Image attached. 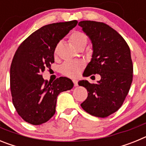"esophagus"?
Listing matches in <instances>:
<instances>
[{"label": "esophagus", "instance_id": "1", "mask_svg": "<svg viewBox=\"0 0 146 146\" xmlns=\"http://www.w3.org/2000/svg\"><path fill=\"white\" fill-rule=\"evenodd\" d=\"M73 83H74V86H78V81L77 80H73Z\"/></svg>", "mask_w": 146, "mask_h": 146}]
</instances>
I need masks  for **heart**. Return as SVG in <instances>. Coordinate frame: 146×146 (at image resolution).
Wrapping results in <instances>:
<instances>
[{
	"mask_svg": "<svg viewBox=\"0 0 146 146\" xmlns=\"http://www.w3.org/2000/svg\"><path fill=\"white\" fill-rule=\"evenodd\" d=\"M87 36L84 33L78 31H74L69 35V42L77 49L84 48L87 43ZM59 44H57L54 49L55 56L58 53ZM85 64L81 60L74 61H66L62 64L60 66V72L62 74L69 77H77L80 75V72L83 69Z\"/></svg>",
	"mask_w": 146,
	"mask_h": 146,
	"instance_id": "1",
	"label": "heart"
}]
</instances>
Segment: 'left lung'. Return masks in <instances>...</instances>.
Instances as JSON below:
<instances>
[{
    "label": "left lung",
    "instance_id": "left-lung-1",
    "mask_svg": "<svg viewBox=\"0 0 146 146\" xmlns=\"http://www.w3.org/2000/svg\"><path fill=\"white\" fill-rule=\"evenodd\" d=\"M79 25L91 38L94 50L83 76H101L96 84L87 80L78 82L88 91L81 107L91 115L106 118L122 106L131 87L133 64L129 47L115 30L105 23L86 20L80 22Z\"/></svg>",
    "mask_w": 146,
    "mask_h": 146
}]
</instances>
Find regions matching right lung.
I'll return each mask as SVG.
<instances>
[{
    "label": "right lung",
    "instance_id": "add662e5",
    "mask_svg": "<svg viewBox=\"0 0 146 146\" xmlns=\"http://www.w3.org/2000/svg\"><path fill=\"white\" fill-rule=\"evenodd\" d=\"M77 20L49 24L30 35L20 44L10 69V89L16 111L33 125L48 121L55 113L57 96L71 90L73 82L60 77L44 80L42 73L54 63V49L77 25Z\"/></svg>",
    "mask_w": 146,
    "mask_h": 146
}]
</instances>
